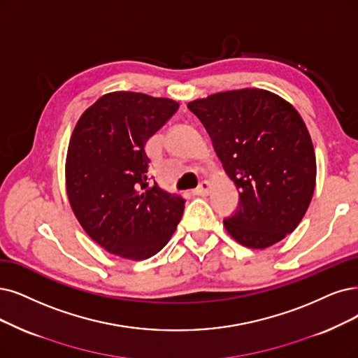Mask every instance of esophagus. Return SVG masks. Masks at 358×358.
<instances>
[{"label": "esophagus", "mask_w": 358, "mask_h": 358, "mask_svg": "<svg viewBox=\"0 0 358 358\" xmlns=\"http://www.w3.org/2000/svg\"><path fill=\"white\" fill-rule=\"evenodd\" d=\"M209 190H210V184L208 181H202L199 184V187H197L193 193L197 194V196H208L209 194Z\"/></svg>", "instance_id": "obj_1"}]
</instances>
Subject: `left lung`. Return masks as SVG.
Returning <instances> with one entry per match:
<instances>
[{"label":"left lung","mask_w":358,"mask_h":358,"mask_svg":"<svg viewBox=\"0 0 358 358\" xmlns=\"http://www.w3.org/2000/svg\"><path fill=\"white\" fill-rule=\"evenodd\" d=\"M239 190L236 214L224 220L250 249L283 241L306 215L315 187V153L292 104L262 88L221 91L189 101Z\"/></svg>","instance_id":"obj_1"}]
</instances>
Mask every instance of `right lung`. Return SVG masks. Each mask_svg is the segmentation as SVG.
Instances as JSON below:
<instances>
[{"mask_svg": "<svg viewBox=\"0 0 358 358\" xmlns=\"http://www.w3.org/2000/svg\"><path fill=\"white\" fill-rule=\"evenodd\" d=\"M166 97L113 91L78 119L66 155V193L85 233L132 261L156 255L182 217V196L150 184L148 140L178 109Z\"/></svg>", "mask_w": 358, "mask_h": 358, "instance_id": "1", "label": "right lung"}]
</instances>
